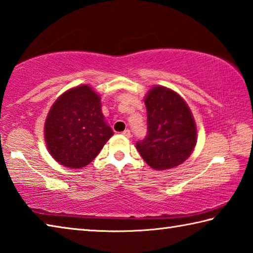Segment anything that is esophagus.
<instances>
[{"label":"esophagus","instance_id":"esophagus-1","mask_svg":"<svg viewBox=\"0 0 253 253\" xmlns=\"http://www.w3.org/2000/svg\"><path fill=\"white\" fill-rule=\"evenodd\" d=\"M122 135L126 136V138H131V136H132V134H131V131H130V130H126V131H123V132H122Z\"/></svg>","mask_w":253,"mask_h":253}]
</instances>
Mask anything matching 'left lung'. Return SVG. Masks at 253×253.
I'll use <instances>...</instances> for the list:
<instances>
[{"label":"left lung","instance_id":"left-lung-1","mask_svg":"<svg viewBox=\"0 0 253 253\" xmlns=\"http://www.w3.org/2000/svg\"><path fill=\"white\" fill-rule=\"evenodd\" d=\"M148 134L136 142L141 157L154 170L178 167L192 153L197 127L188 104L178 93L154 86L145 96Z\"/></svg>","mask_w":253,"mask_h":253}]
</instances>
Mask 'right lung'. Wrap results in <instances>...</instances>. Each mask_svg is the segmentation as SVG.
<instances>
[{"label": "right lung", "instance_id": "1", "mask_svg": "<svg viewBox=\"0 0 253 253\" xmlns=\"http://www.w3.org/2000/svg\"><path fill=\"white\" fill-rule=\"evenodd\" d=\"M113 131L104 122L101 97L84 84L64 92L44 124V139L55 161L81 169L94 160Z\"/></svg>", "mask_w": 253, "mask_h": 253}]
</instances>
